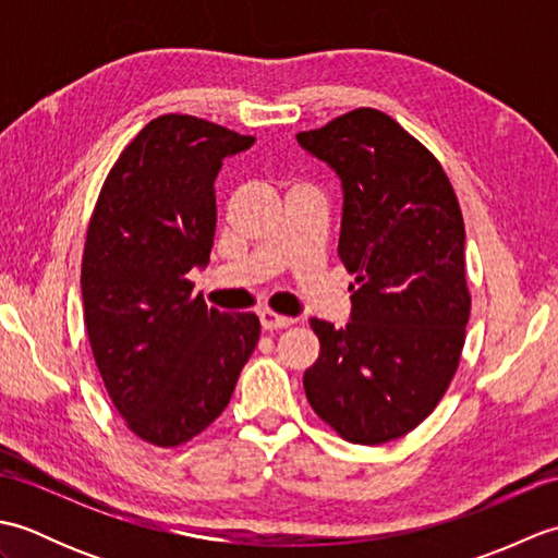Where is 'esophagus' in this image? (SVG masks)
<instances>
[{
    "label": "esophagus",
    "mask_w": 558,
    "mask_h": 558,
    "mask_svg": "<svg viewBox=\"0 0 558 558\" xmlns=\"http://www.w3.org/2000/svg\"><path fill=\"white\" fill-rule=\"evenodd\" d=\"M258 318H260V326H264V330H280V328H288V326L294 324V318L280 316V314H276V312H270V310L260 312Z\"/></svg>",
    "instance_id": "obj_1"
}]
</instances>
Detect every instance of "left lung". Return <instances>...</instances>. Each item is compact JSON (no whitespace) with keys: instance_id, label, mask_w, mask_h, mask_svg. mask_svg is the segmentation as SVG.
Returning <instances> with one entry per match:
<instances>
[{"instance_id":"8db88e82","label":"left lung","mask_w":558,"mask_h":558,"mask_svg":"<svg viewBox=\"0 0 558 558\" xmlns=\"http://www.w3.org/2000/svg\"><path fill=\"white\" fill-rule=\"evenodd\" d=\"M342 186L338 256L354 272L350 322L312 318L310 405L352 444L378 446L429 417L465 345V225L441 165L388 114L360 108L298 134Z\"/></svg>"}]
</instances>
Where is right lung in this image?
Wrapping results in <instances>:
<instances>
[{"label":"right lung","mask_w":558,"mask_h":558,"mask_svg":"<svg viewBox=\"0 0 558 558\" xmlns=\"http://www.w3.org/2000/svg\"><path fill=\"white\" fill-rule=\"evenodd\" d=\"M254 136L189 114L141 129L102 184L83 248L86 330L129 429L180 446L228 408L260 324L208 310L189 272L216 236V177Z\"/></svg>","instance_id":"1"}]
</instances>
